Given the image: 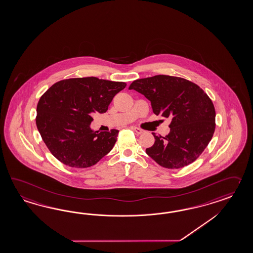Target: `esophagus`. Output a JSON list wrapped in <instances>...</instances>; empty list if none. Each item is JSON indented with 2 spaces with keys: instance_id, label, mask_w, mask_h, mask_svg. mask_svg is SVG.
Instances as JSON below:
<instances>
[{
  "instance_id": "esophagus-1",
  "label": "esophagus",
  "mask_w": 253,
  "mask_h": 253,
  "mask_svg": "<svg viewBox=\"0 0 253 253\" xmlns=\"http://www.w3.org/2000/svg\"><path fill=\"white\" fill-rule=\"evenodd\" d=\"M131 129H133L137 134H141V133H142V132L144 131L143 129H140V128H137V127H131Z\"/></svg>"
}]
</instances>
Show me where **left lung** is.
Here are the masks:
<instances>
[{"label":"left lung","mask_w":253,"mask_h":253,"mask_svg":"<svg viewBox=\"0 0 253 253\" xmlns=\"http://www.w3.org/2000/svg\"><path fill=\"white\" fill-rule=\"evenodd\" d=\"M129 89L144 95L156 115L171 117L166 137L153 133L146 154L161 167L178 169L190 165L210 143L216 128V111L203 89L178 77L157 75L134 81Z\"/></svg>","instance_id":"1"}]
</instances>
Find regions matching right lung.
Here are the masks:
<instances>
[{"instance_id":"add662e5","label":"right lung","mask_w":253,"mask_h":253,"mask_svg":"<svg viewBox=\"0 0 253 253\" xmlns=\"http://www.w3.org/2000/svg\"><path fill=\"white\" fill-rule=\"evenodd\" d=\"M124 82L95 77L58 81L43 93L37 108V129L56 159L74 168L96 165L117 141L118 129H90L94 112L104 113Z\"/></svg>"}]
</instances>
